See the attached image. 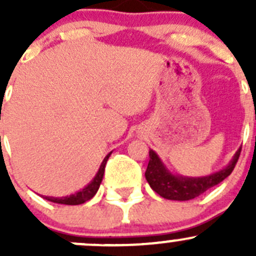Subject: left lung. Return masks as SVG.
<instances>
[{
	"label": "left lung",
	"mask_w": 256,
	"mask_h": 256,
	"mask_svg": "<svg viewBox=\"0 0 256 256\" xmlns=\"http://www.w3.org/2000/svg\"><path fill=\"white\" fill-rule=\"evenodd\" d=\"M240 151L242 147L236 152L228 166L220 171L204 177H186L172 174L164 166L158 154L154 150H150V161L144 177L150 187L161 197L171 200H190L226 180L233 172L238 162Z\"/></svg>",
	"instance_id": "1"
}]
</instances>
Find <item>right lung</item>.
Listing matches in <instances>:
<instances>
[{
    "instance_id": "1",
    "label": "right lung",
    "mask_w": 256,
    "mask_h": 256,
    "mask_svg": "<svg viewBox=\"0 0 256 256\" xmlns=\"http://www.w3.org/2000/svg\"><path fill=\"white\" fill-rule=\"evenodd\" d=\"M110 154H108L105 156V158L102 160V164H100L99 170H98L96 174L95 177L90 180V183L88 186H85L82 190H78L74 194L70 196H66V197H47V196H42L44 200H49V202H53V203H58V204H66V206H78V204H82L85 203L86 200H92L95 194H96L98 190L100 187V183H102V177H104V171H105V164H106L108 160H109Z\"/></svg>"
}]
</instances>
